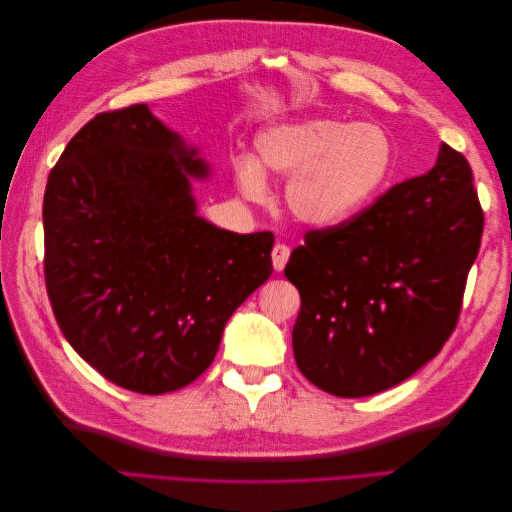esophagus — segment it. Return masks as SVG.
<instances>
[{
	"mask_svg": "<svg viewBox=\"0 0 512 512\" xmlns=\"http://www.w3.org/2000/svg\"><path fill=\"white\" fill-rule=\"evenodd\" d=\"M288 258H290V247H288L286 243H275L273 250H271L273 269H275V271H284Z\"/></svg>",
	"mask_w": 512,
	"mask_h": 512,
	"instance_id": "esophagus-1",
	"label": "esophagus"
}]
</instances>
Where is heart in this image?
I'll return each instance as SVG.
<instances>
[{"mask_svg":"<svg viewBox=\"0 0 512 512\" xmlns=\"http://www.w3.org/2000/svg\"><path fill=\"white\" fill-rule=\"evenodd\" d=\"M258 160L288 179L286 207L294 220L331 228L352 220L378 196L393 168V143L374 123L314 117L277 123L256 136ZM254 158L235 162L239 190L265 200L269 183Z\"/></svg>","mask_w":512,"mask_h":512,"instance_id":"b5f03b06","label":"heart"}]
</instances>
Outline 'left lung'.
Masks as SVG:
<instances>
[{
  "label": "left lung",
  "mask_w": 512,
  "mask_h": 512,
  "mask_svg": "<svg viewBox=\"0 0 512 512\" xmlns=\"http://www.w3.org/2000/svg\"><path fill=\"white\" fill-rule=\"evenodd\" d=\"M472 181L468 160L442 143L429 173L344 224L305 232L284 273L301 294L294 361L318 389L374 395L442 350L485 226Z\"/></svg>",
  "instance_id": "1"
}]
</instances>
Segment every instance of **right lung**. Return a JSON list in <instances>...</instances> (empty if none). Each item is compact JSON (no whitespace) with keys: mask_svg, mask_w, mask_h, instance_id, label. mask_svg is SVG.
I'll return each mask as SVG.
<instances>
[{"mask_svg":"<svg viewBox=\"0 0 512 512\" xmlns=\"http://www.w3.org/2000/svg\"><path fill=\"white\" fill-rule=\"evenodd\" d=\"M147 104L100 113L72 136L44 190V282L61 333L113 384L183 389L213 363L228 318L269 280L271 232L196 213L207 177Z\"/></svg>","mask_w":512,"mask_h":512,"instance_id":"1","label":"right lung"}]
</instances>
